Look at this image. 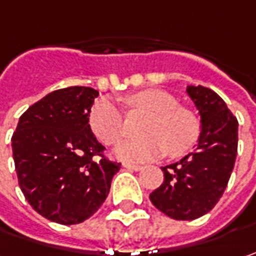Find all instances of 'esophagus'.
Masks as SVG:
<instances>
[{
    "label": "esophagus",
    "instance_id": "esophagus-1",
    "mask_svg": "<svg viewBox=\"0 0 256 256\" xmlns=\"http://www.w3.org/2000/svg\"><path fill=\"white\" fill-rule=\"evenodd\" d=\"M128 170H134V172H138V170H142L143 168L142 166H139V164H130V163H124L123 164Z\"/></svg>",
    "mask_w": 256,
    "mask_h": 256
}]
</instances>
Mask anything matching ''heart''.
<instances>
[{"label":"heart","mask_w":256,"mask_h":256,"mask_svg":"<svg viewBox=\"0 0 256 256\" xmlns=\"http://www.w3.org/2000/svg\"><path fill=\"white\" fill-rule=\"evenodd\" d=\"M123 103L128 113L148 114L140 126L142 138L124 142L116 154L126 162H148L162 154L180 158L194 149L200 136V120L190 108L178 106L172 94L150 88L126 96ZM88 126L94 136L107 146L116 144L126 136L123 113L108 98L92 107Z\"/></svg>","instance_id":"heart-1"}]
</instances>
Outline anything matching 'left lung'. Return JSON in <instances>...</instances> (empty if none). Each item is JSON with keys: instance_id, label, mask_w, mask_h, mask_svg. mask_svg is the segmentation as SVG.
Instances as JSON below:
<instances>
[{"instance_id": "left-lung-1", "label": "left lung", "mask_w": 256, "mask_h": 256, "mask_svg": "<svg viewBox=\"0 0 256 256\" xmlns=\"http://www.w3.org/2000/svg\"><path fill=\"white\" fill-rule=\"evenodd\" d=\"M186 93L200 114L196 149L162 168L164 180L150 194L153 205L178 220H194L214 209L226 189L238 152V120L226 103L202 86H188Z\"/></svg>"}]
</instances>
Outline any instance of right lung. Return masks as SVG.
Returning <instances> with one entry per match:
<instances>
[{
	"mask_svg": "<svg viewBox=\"0 0 256 256\" xmlns=\"http://www.w3.org/2000/svg\"><path fill=\"white\" fill-rule=\"evenodd\" d=\"M96 97L92 87L56 90L28 107L11 138L18 184L51 222L76 225L94 215L120 170L88 126Z\"/></svg>",
	"mask_w": 256,
	"mask_h": 256,
	"instance_id": "add662e5",
	"label": "right lung"
}]
</instances>
